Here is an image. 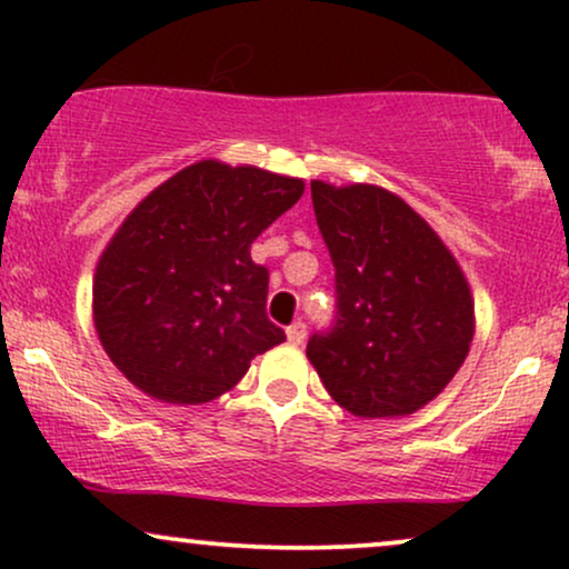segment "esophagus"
Segmentation results:
<instances>
[{"label": "esophagus", "instance_id": "esophagus-1", "mask_svg": "<svg viewBox=\"0 0 569 569\" xmlns=\"http://www.w3.org/2000/svg\"><path fill=\"white\" fill-rule=\"evenodd\" d=\"M286 337H289V342H291V345H302V342H305V337H307V326H305L302 321L291 323L289 329H286Z\"/></svg>", "mask_w": 569, "mask_h": 569}]
</instances>
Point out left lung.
Masks as SVG:
<instances>
[{"label": "left lung", "mask_w": 569, "mask_h": 569, "mask_svg": "<svg viewBox=\"0 0 569 569\" xmlns=\"http://www.w3.org/2000/svg\"><path fill=\"white\" fill-rule=\"evenodd\" d=\"M337 270L339 321L307 358L345 411L398 420L452 382L476 335V307L455 253L407 200L377 184L310 181Z\"/></svg>", "instance_id": "8db88e82"}]
</instances>
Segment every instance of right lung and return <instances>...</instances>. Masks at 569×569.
I'll return each mask as SVG.
<instances>
[{
	"label": "right lung",
	"instance_id": "add662e5",
	"mask_svg": "<svg viewBox=\"0 0 569 569\" xmlns=\"http://www.w3.org/2000/svg\"><path fill=\"white\" fill-rule=\"evenodd\" d=\"M302 192L293 176L208 158L128 213L98 257L93 323L130 385L198 407L283 342L267 321V270L251 262V243Z\"/></svg>",
	"mask_w": 569,
	"mask_h": 569
}]
</instances>
